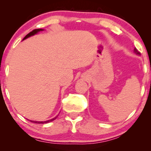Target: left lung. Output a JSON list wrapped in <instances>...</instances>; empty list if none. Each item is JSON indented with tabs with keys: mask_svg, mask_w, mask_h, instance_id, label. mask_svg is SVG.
I'll use <instances>...</instances> for the list:
<instances>
[{
	"mask_svg": "<svg viewBox=\"0 0 151 151\" xmlns=\"http://www.w3.org/2000/svg\"><path fill=\"white\" fill-rule=\"evenodd\" d=\"M134 52L136 54V55H141V53H140V52H138V50L136 49V48H134Z\"/></svg>",
	"mask_w": 151,
	"mask_h": 151,
	"instance_id": "8db88e82",
	"label": "left lung"
}]
</instances>
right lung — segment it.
<instances>
[{
	"label": "right lung",
	"instance_id": "1",
	"mask_svg": "<svg viewBox=\"0 0 151 151\" xmlns=\"http://www.w3.org/2000/svg\"><path fill=\"white\" fill-rule=\"evenodd\" d=\"M42 30H43V29H35V30H33L32 31V32H30V33L27 34V35H26L25 37H24V39H23V40L27 39V37H30V36L34 35L37 34V33H38V32H40V31H42ZM57 117H58V116H56V117L53 118V119H50V120L45 121H31V120H30V121H31V122H32V123H35V124H47V123L51 122V121H54V120H55V119H57Z\"/></svg>",
	"mask_w": 151,
	"mask_h": 151
}]
</instances>
